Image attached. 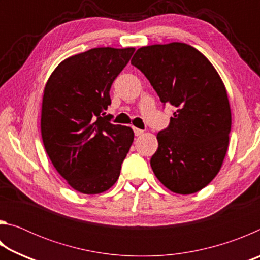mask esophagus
Masks as SVG:
<instances>
[{"instance_id": "1", "label": "esophagus", "mask_w": 260, "mask_h": 260, "mask_svg": "<svg viewBox=\"0 0 260 260\" xmlns=\"http://www.w3.org/2000/svg\"><path fill=\"white\" fill-rule=\"evenodd\" d=\"M134 133H135V135L136 136H140V135H142L143 133H144V131H142V129H140V128H136V127H134Z\"/></svg>"}]
</instances>
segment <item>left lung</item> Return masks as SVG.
I'll return each instance as SVG.
<instances>
[{"label":"left lung","mask_w":260,"mask_h":260,"mask_svg":"<svg viewBox=\"0 0 260 260\" xmlns=\"http://www.w3.org/2000/svg\"><path fill=\"white\" fill-rule=\"evenodd\" d=\"M131 63L161 103L175 108L169 127L157 133L153 173L173 192L200 191L219 173L230 143L232 113L221 78L201 51L181 42L140 48Z\"/></svg>","instance_id":"obj_1"}]
</instances>
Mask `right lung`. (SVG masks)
<instances>
[{"label": "right lung", "instance_id": "1", "mask_svg": "<svg viewBox=\"0 0 260 260\" xmlns=\"http://www.w3.org/2000/svg\"><path fill=\"white\" fill-rule=\"evenodd\" d=\"M134 48H94L58 64L43 90L41 135L61 178L77 191H107L120 175L134 140L131 127L104 116L110 88Z\"/></svg>", "mask_w": 260, "mask_h": 260}]
</instances>
